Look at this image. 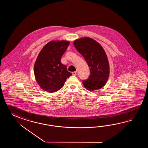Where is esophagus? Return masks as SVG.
I'll return each mask as SVG.
<instances>
[{"label":"esophagus","instance_id":"esophagus-1","mask_svg":"<svg viewBox=\"0 0 148 148\" xmlns=\"http://www.w3.org/2000/svg\"><path fill=\"white\" fill-rule=\"evenodd\" d=\"M73 75H77V72L76 71H75V72H73Z\"/></svg>","mask_w":148,"mask_h":148}]
</instances>
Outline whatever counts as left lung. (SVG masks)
Here are the masks:
<instances>
[{
  "label": "left lung",
  "instance_id": "8db88e82",
  "mask_svg": "<svg viewBox=\"0 0 148 148\" xmlns=\"http://www.w3.org/2000/svg\"><path fill=\"white\" fill-rule=\"evenodd\" d=\"M73 44L89 67L90 75L82 80L85 88L93 91L103 87L108 78L110 69L107 56L101 44L89 38L77 40Z\"/></svg>",
  "mask_w": 148,
  "mask_h": 148
}]
</instances>
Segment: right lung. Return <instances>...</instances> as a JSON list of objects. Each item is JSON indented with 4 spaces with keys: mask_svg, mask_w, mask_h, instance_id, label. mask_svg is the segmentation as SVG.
<instances>
[{
    "mask_svg": "<svg viewBox=\"0 0 148 148\" xmlns=\"http://www.w3.org/2000/svg\"><path fill=\"white\" fill-rule=\"evenodd\" d=\"M70 43L68 41H51L44 46L35 63V77L42 89L50 92L62 88L66 79L72 75L61 58Z\"/></svg>",
    "mask_w": 148,
    "mask_h": 148,
    "instance_id": "right-lung-1",
    "label": "right lung"
}]
</instances>
